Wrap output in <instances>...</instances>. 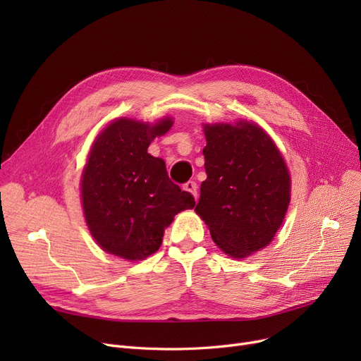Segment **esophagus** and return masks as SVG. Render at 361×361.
Listing matches in <instances>:
<instances>
[{
  "mask_svg": "<svg viewBox=\"0 0 361 361\" xmlns=\"http://www.w3.org/2000/svg\"><path fill=\"white\" fill-rule=\"evenodd\" d=\"M184 190L188 192V193H192L195 196V199L197 197V184L195 181H187L184 184Z\"/></svg>",
  "mask_w": 361,
  "mask_h": 361,
  "instance_id": "1",
  "label": "esophagus"
}]
</instances>
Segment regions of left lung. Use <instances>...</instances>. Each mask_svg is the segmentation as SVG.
<instances>
[{
    "mask_svg": "<svg viewBox=\"0 0 361 361\" xmlns=\"http://www.w3.org/2000/svg\"><path fill=\"white\" fill-rule=\"evenodd\" d=\"M207 178L196 214L218 247L243 259L264 249L291 199L288 168L268 133L255 123L204 124Z\"/></svg>",
    "mask_w": 361,
    "mask_h": 361,
    "instance_id": "1",
    "label": "left lung"
}]
</instances>
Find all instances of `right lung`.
<instances>
[{
    "mask_svg": "<svg viewBox=\"0 0 361 361\" xmlns=\"http://www.w3.org/2000/svg\"><path fill=\"white\" fill-rule=\"evenodd\" d=\"M118 118L93 142L82 174V204L99 247L127 260L155 253L174 216L193 209L195 197L169 180L164 159L147 154L150 142L173 127Z\"/></svg>",
    "mask_w": 361,
    "mask_h": 361,
    "instance_id": "obj_1",
    "label": "right lung"
}]
</instances>
